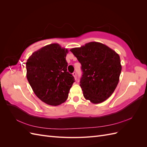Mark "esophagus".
Masks as SVG:
<instances>
[{
	"label": "esophagus",
	"instance_id": "34e87169",
	"mask_svg": "<svg viewBox=\"0 0 147 147\" xmlns=\"http://www.w3.org/2000/svg\"><path fill=\"white\" fill-rule=\"evenodd\" d=\"M72 75H73V76L74 77L75 79V80H77V73L75 72H74L72 74Z\"/></svg>",
	"mask_w": 147,
	"mask_h": 147
}]
</instances>
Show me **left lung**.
<instances>
[{"label": "left lung", "mask_w": 147, "mask_h": 147, "mask_svg": "<svg viewBox=\"0 0 147 147\" xmlns=\"http://www.w3.org/2000/svg\"><path fill=\"white\" fill-rule=\"evenodd\" d=\"M82 64L80 84L84 98L99 104L111 96L121 72L118 54L99 42H92L70 50Z\"/></svg>", "instance_id": "obj_1"}]
</instances>
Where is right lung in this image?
Returning <instances> with one entry per match:
<instances>
[{"label":"right lung","mask_w":147,"mask_h":147,"mask_svg":"<svg viewBox=\"0 0 147 147\" xmlns=\"http://www.w3.org/2000/svg\"><path fill=\"white\" fill-rule=\"evenodd\" d=\"M67 49L52 43L33 53L26 62V77L31 88L48 105L57 106L64 102L75 82L67 69Z\"/></svg>","instance_id":"right-lung-1"}]
</instances>
